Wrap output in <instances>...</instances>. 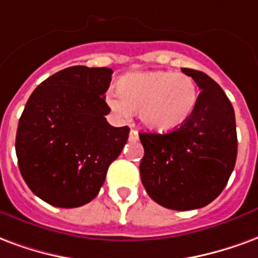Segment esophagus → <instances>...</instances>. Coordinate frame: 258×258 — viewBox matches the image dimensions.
I'll use <instances>...</instances> for the list:
<instances>
[{"mask_svg": "<svg viewBox=\"0 0 258 258\" xmlns=\"http://www.w3.org/2000/svg\"><path fill=\"white\" fill-rule=\"evenodd\" d=\"M129 140H131V142H137V140H139V133H137V131L132 129L131 133H129Z\"/></svg>", "mask_w": 258, "mask_h": 258, "instance_id": "34e87169", "label": "esophagus"}]
</instances>
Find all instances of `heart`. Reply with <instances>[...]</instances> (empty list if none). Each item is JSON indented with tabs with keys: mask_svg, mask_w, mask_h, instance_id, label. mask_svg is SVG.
Returning <instances> with one entry per match:
<instances>
[{
	"mask_svg": "<svg viewBox=\"0 0 258 258\" xmlns=\"http://www.w3.org/2000/svg\"><path fill=\"white\" fill-rule=\"evenodd\" d=\"M116 96H106V104L119 118L139 114L144 126L157 133L181 127L195 111L198 89L195 81L183 73L147 71L122 75L116 81Z\"/></svg>",
	"mask_w": 258,
	"mask_h": 258,
	"instance_id": "1",
	"label": "heart"
}]
</instances>
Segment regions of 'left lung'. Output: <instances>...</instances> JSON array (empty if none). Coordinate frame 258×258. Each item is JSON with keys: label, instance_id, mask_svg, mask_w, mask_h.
Wrapping results in <instances>:
<instances>
[{"label": "left lung", "instance_id": "left-lung-1", "mask_svg": "<svg viewBox=\"0 0 258 258\" xmlns=\"http://www.w3.org/2000/svg\"><path fill=\"white\" fill-rule=\"evenodd\" d=\"M201 89L188 121L166 135L140 133V177L157 204L173 210L204 208L219 197L234 170L238 139L231 101L209 75L181 69Z\"/></svg>", "mask_w": 258, "mask_h": 258}]
</instances>
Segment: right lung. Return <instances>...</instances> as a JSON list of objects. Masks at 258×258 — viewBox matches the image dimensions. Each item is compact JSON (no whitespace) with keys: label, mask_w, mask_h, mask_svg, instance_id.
Wrapping results in <instances>:
<instances>
[{"label":"right lung","mask_w":258,"mask_h":258,"mask_svg":"<svg viewBox=\"0 0 258 258\" xmlns=\"http://www.w3.org/2000/svg\"><path fill=\"white\" fill-rule=\"evenodd\" d=\"M111 75L107 67H69L41 82L26 103L15 144L19 169L46 204L78 208L96 198L126 144L131 129L106 119Z\"/></svg>","instance_id":"1"}]
</instances>
